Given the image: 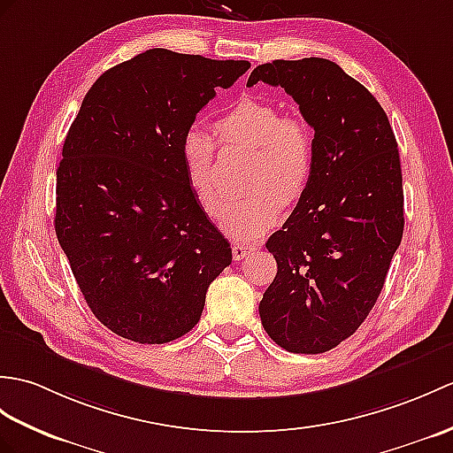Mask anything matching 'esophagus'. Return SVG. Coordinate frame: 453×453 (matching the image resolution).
<instances>
[{"label": "esophagus", "instance_id": "obj_1", "mask_svg": "<svg viewBox=\"0 0 453 453\" xmlns=\"http://www.w3.org/2000/svg\"><path fill=\"white\" fill-rule=\"evenodd\" d=\"M257 249V245H249V243H234V260L245 258L249 252Z\"/></svg>", "mask_w": 453, "mask_h": 453}]
</instances>
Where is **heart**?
I'll use <instances>...</instances> for the list:
<instances>
[{
	"mask_svg": "<svg viewBox=\"0 0 453 453\" xmlns=\"http://www.w3.org/2000/svg\"><path fill=\"white\" fill-rule=\"evenodd\" d=\"M222 146L250 150L245 187L252 191L227 208L226 234L250 239L278 224L283 206L296 204L307 191L314 170V136L299 118H288L266 102L241 100L214 123ZM187 181L204 212H222L224 196L214 172V142L201 129H187L179 144Z\"/></svg>",
	"mask_w": 453,
	"mask_h": 453,
	"instance_id": "b5f03b06",
	"label": "heart"
}]
</instances>
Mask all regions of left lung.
Wrapping results in <instances>:
<instances>
[{"mask_svg": "<svg viewBox=\"0 0 453 453\" xmlns=\"http://www.w3.org/2000/svg\"><path fill=\"white\" fill-rule=\"evenodd\" d=\"M281 87L314 129L307 191L266 249L278 274L258 304L268 335L317 355L355 334L372 311L403 235L395 134L380 104L330 59H276L250 73Z\"/></svg>", "mask_w": 453, "mask_h": 453, "instance_id": "obj_1", "label": "left lung"}]
</instances>
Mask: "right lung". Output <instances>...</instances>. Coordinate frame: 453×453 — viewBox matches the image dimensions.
I'll return each instance as SVG.
<instances>
[{
    "label": "right lung",
    "mask_w": 453,
    "mask_h": 453,
    "mask_svg": "<svg viewBox=\"0 0 453 453\" xmlns=\"http://www.w3.org/2000/svg\"><path fill=\"white\" fill-rule=\"evenodd\" d=\"M249 67L146 50L92 84L65 136L56 235L94 317L125 340L167 343L193 330L208 286L231 265L179 144Z\"/></svg>",
    "instance_id": "right-lung-1"
}]
</instances>
